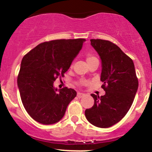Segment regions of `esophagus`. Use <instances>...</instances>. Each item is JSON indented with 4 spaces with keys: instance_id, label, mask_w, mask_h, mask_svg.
I'll return each instance as SVG.
<instances>
[{
    "instance_id": "1",
    "label": "esophagus",
    "mask_w": 152,
    "mask_h": 152,
    "mask_svg": "<svg viewBox=\"0 0 152 152\" xmlns=\"http://www.w3.org/2000/svg\"><path fill=\"white\" fill-rule=\"evenodd\" d=\"M84 95H85L84 93H77V96L78 98H83V97L84 96Z\"/></svg>"
}]
</instances>
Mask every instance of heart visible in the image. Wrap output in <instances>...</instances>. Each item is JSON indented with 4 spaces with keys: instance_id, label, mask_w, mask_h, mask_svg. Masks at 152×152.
<instances>
[{
    "instance_id": "b5f03b06",
    "label": "heart",
    "mask_w": 152,
    "mask_h": 152,
    "mask_svg": "<svg viewBox=\"0 0 152 152\" xmlns=\"http://www.w3.org/2000/svg\"><path fill=\"white\" fill-rule=\"evenodd\" d=\"M94 59H96L95 57H93V55H91V54H88V55H87L86 57V60H87V62H89L90 61L93 60ZM80 84L82 85L83 84V83H80Z\"/></svg>"
}]
</instances>
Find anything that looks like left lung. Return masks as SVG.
Segmentation results:
<instances>
[{"instance_id":"obj_1","label":"left lung","mask_w":152,"mask_h":152,"mask_svg":"<svg viewBox=\"0 0 152 152\" xmlns=\"http://www.w3.org/2000/svg\"><path fill=\"white\" fill-rule=\"evenodd\" d=\"M102 63L103 96L91 94L92 108L85 110L87 120L95 126L108 128L117 124L130 109L139 87L132 59L110 41L90 39Z\"/></svg>"}]
</instances>
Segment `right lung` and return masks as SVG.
Instances as JSON below:
<instances>
[{"instance_id":"right-lung-1","label":"right lung","mask_w":152,"mask_h":152,"mask_svg":"<svg viewBox=\"0 0 152 152\" xmlns=\"http://www.w3.org/2000/svg\"><path fill=\"white\" fill-rule=\"evenodd\" d=\"M85 41L57 39L43 42L23 57L17 84L22 103L36 121L45 125L59 121L76 97L74 89L65 87L58 90L53 84L68 70Z\"/></svg>"}]
</instances>
